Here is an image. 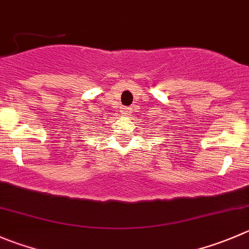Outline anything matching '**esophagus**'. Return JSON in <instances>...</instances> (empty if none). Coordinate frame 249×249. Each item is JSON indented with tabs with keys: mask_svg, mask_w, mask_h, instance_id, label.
<instances>
[{
	"mask_svg": "<svg viewBox=\"0 0 249 249\" xmlns=\"http://www.w3.org/2000/svg\"><path fill=\"white\" fill-rule=\"evenodd\" d=\"M130 113H131V108L130 107H124L122 109V114H124V115H130Z\"/></svg>",
	"mask_w": 249,
	"mask_h": 249,
	"instance_id": "obj_1",
	"label": "esophagus"
}]
</instances>
